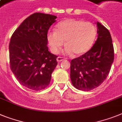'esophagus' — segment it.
I'll list each match as a JSON object with an SVG mask.
<instances>
[{
	"instance_id": "esophagus-1",
	"label": "esophagus",
	"mask_w": 122,
	"mask_h": 122,
	"mask_svg": "<svg viewBox=\"0 0 122 122\" xmlns=\"http://www.w3.org/2000/svg\"><path fill=\"white\" fill-rule=\"evenodd\" d=\"M56 60H57L58 62H60V61H64V58H62V57H60V56H58V58H57V59H56Z\"/></svg>"
}]
</instances>
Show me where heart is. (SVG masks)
Wrapping results in <instances>:
<instances>
[{
	"mask_svg": "<svg viewBox=\"0 0 122 122\" xmlns=\"http://www.w3.org/2000/svg\"><path fill=\"white\" fill-rule=\"evenodd\" d=\"M96 35V28L93 24L69 18L59 22L56 30H48L46 39L53 53H58L64 40V53L81 55L91 48Z\"/></svg>",
	"mask_w": 122,
	"mask_h": 122,
	"instance_id": "1",
	"label": "heart"
}]
</instances>
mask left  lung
Returning a JSON list of instances; mask_svg holds the SVG:
<instances>
[{"mask_svg": "<svg viewBox=\"0 0 122 122\" xmlns=\"http://www.w3.org/2000/svg\"><path fill=\"white\" fill-rule=\"evenodd\" d=\"M97 39L90 50L71 60V80L79 90L89 91L105 80L114 59L112 40L108 30L98 21Z\"/></svg>", "mask_w": 122, "mask_h": 122, "instance_id": "8db88e82", "label": "left lung"}]
</instances>
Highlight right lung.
I'll return each mask as SVG.
<instances>
[{"instance_id": "obj_1", "label": "right lung", "mask_w": 122, "mask_h": 122, "mask_svg": "<svg viewBox=\"0 0 122 122\" xmlns=\"http://www.w3.org/2000/svg\"><path fill=\"white\" fill-rule=\"evenodd\" d=\"M55 15L35 13L14 31L9 44L12 72L22 86L33 91L45 89L58 63L48 51L46 34L56 21Z\"/></svg>"}]
</instances>
